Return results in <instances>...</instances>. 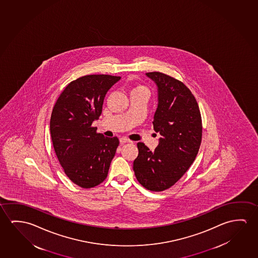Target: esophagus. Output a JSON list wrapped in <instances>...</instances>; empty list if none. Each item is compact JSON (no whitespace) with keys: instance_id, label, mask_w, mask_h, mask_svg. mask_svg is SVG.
Wrapping results in <instances>:
<instances>
[{"instance_id":"obj_1","label":"esophagus","mask_w":258,"mask_h":258,"mask_svg":"<svg viewBox=\"0 0 258 258\" xmlns=\"http://www.w3.org/2000/svg\"><path fill=\"white\" fill-rule=\"evenodd\" d=\"M119 142H120L121 145H123V144L125 143H131L132 141L130 140V139H127V138H121V139H119Z\"/></svg>"}]
</instances>
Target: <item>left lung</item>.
I'll list each match as a JSON object with an SVG mask.
<instances>
[{
  "instance_id": "8db88e82",
  "label": "left lung",
  "mask_w": 258,
  "mask_h": 258,
  "mask_svg": "<svg viewBox=\"0 0 258 258\" xmlns=\"http://www.w3.org/2000/svg\"><path fill=\"white\" fill-rule=\"evenodd\" d=\"M146 75L157 87L153 125L161 138L153 152L138 143L133 170L144 187L159 192L173 186L194 162L202 140V119L197 100L181 81L161 72Z\"/></svg>"
}]
</instances>
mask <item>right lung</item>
Listing matches in <instances>:
<instances>
[{"mask_svg": "<svg viewBox=\"0 0 258 258\" xmlns=\"http://www.w3.org/2000/svg\"><path fill=\"white\" fill-rule=\"evenodd\" d=\"M120 80L111 75H87L72 81L56 101L50 132L57 158L76 185L90 188L107 177L119 139L96 133L92 123L102 113L108 90Z\"/></svg>", "mask_w": 258, "mask_h": 258, "instance_id": "obj_1", "label": "right lung"}]
</instances>
